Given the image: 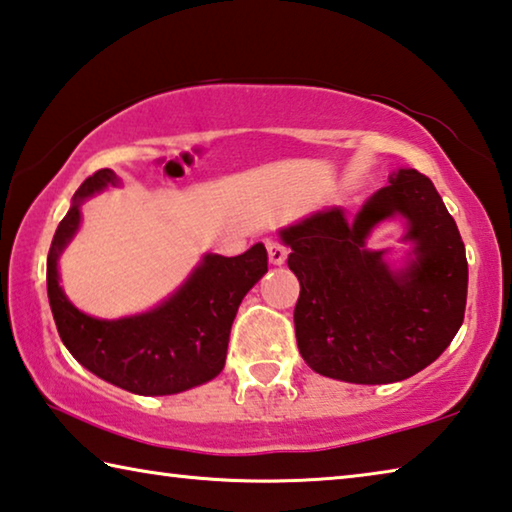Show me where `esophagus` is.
<instances>
[{"label": "esophagus", "instance_id": "obj_1", "mask_svg": "<svg viewBox=\"0 0 512 512\" xmlns=\"http://www.w3.org/2000/svg\"><path fill=\"white\" fill-rule=\"evenodd\" d=\"M265 247H267V256H270V263L272 265H283V263H286L288 249L283 247L279 240H267Z\"/></svg>", "mask_w": 512, "mask_h": 512}]
</instances>
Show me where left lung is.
I'll return each mask as SVG.
<instances>
[{
    "instance_id": "1",
    "label": "left lung",
    "mask_w": 512,
    "mask_h": 512,
    "mask_svg": "<svg viewBox=\"0 0 512 512\" xmlns=\"http://www.w3.org/2000/svg\"><path fill=\"white\" fill-rule=\"evenodd\" d=\"M347 217L331 206L281 229L299 279L295 333L301 358L329 379L381 385L431 365L465 317L467 258L458 226L429 177L401 167ZM385 219L407 224L411 251L392 266L389 250L366 247Z\"/></svg>"
}]
</instances>
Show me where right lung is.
<instances>
[{"label": "right lung", "instance_id": "1", "mask_svg": "<svg viewBox=\"0 0 512 512\" xmlns=\"http://www.w3.org/2000/svg\"><path fill=\"white\" fill-rule=\"evenodd\" d=\"M108 186H120L108 167L81 183L49 247L47 297L63 345L86 370L133 395H177L208 383L224 370L240 301L267 272L265 245L256 242L233 258L204 254L177 292L152 311L99 320L65 297L58 258L77 236L83 201Z\"/></svg>", "mask_w": 512, "mask_h": 512}]
</instances>
